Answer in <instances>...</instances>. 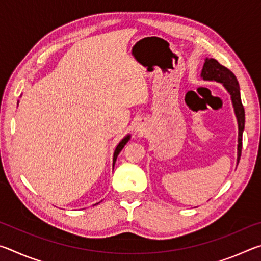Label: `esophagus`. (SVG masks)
<instances>
[{
	"instance_id": "34e87169",
	"label": "esophagus",
	"mask_w": 261,
	"mask_h": 261,
	"mask_svg": "<svg viewBox=\"0 0 261 261\" xmlns=\"http://www.w3.org/2000/svg\"><path fill=\"white\" fill-rule=\"evenodd\" d=\"M137 131H141V130L140 129H137Z\"/></svg>"
}]
</instances>
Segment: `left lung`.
Returning <instances> with one entry per match:
<instances>
[{
  "mask_svg": "<svg viewBox=\"0 0 261 261\" xmlns=\"http://www.w3.org/2000/svg\"><path fill=\"white\" fill-rule=\"evenodd\" d=\"M201 77L205 81H214L218 83H222L223 86L227 88L229 94L231 95L232 106L235 109V114L238 122V156L237 162H240L242 154V136L244 131L245 124V113L244 107L242 105L240 85H238L237 78L230 70L220 64L214 59H206L204 67L201 70Z\"/></svg>",
  "mask_w": 261,
  "mask_h": 261,
  "instance_id": "1",
  "label": "left lung"
}]
</instances>
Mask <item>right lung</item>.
<instances>
[{
  "label": "right lung",
  "instance_id": "obj_1",
  "mask_svg": "<svg viewBox=\"0 0 261 261\" xmlns=\"http://www.w3.org/2000/svg\"><path fill=\"white\" fill-rule=\"evenodd\" d=\"M129 139H130V136H126L125 138H124V139H122L121 143L117 145V147H116V149H115V152H114L113 165H115V162H116V159H117V155H118V154H120V152L122 151L123 147H124V145L127 143V141H129Z\"/></svg>",
  "mask_w": 261,
  "mask_h": 261
}]
</instances>
